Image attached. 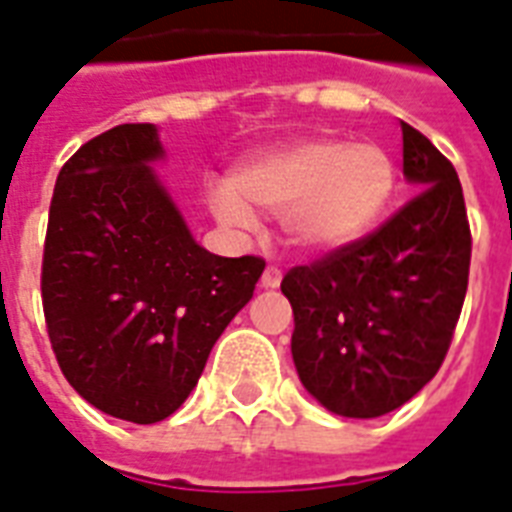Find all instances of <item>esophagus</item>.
I'll use <instances>...</instances> for the list:
<instances>
[{
	"mask_svg": "<svg viewBox=\"0 0 512 512\" xmlns=\"http://www.w3.org/2000/svg\"><path fill=\"white\" fill-rule=\"evenodd\" d=\"M283 280V272L277 267H267L264 269V275H261V288H277Z\"/></svg>",
	"mask_w": 512,
	"mask_h": 512,
	"instance_id": "1",
	"label": "esophagus"
}]
</instances>
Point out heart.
Returning a JSON list of instances; mask_svg holds the SVG:
<instances>
[{
	"instance_id": "1",
	"label": "heart",
	"mask_w": 512,
	"mask_h": 512,
	"mask_svg": "<svg viewBox=\"0 0 512 512\" xmlns=\"http://www.w3.org/2000/svg\"><path fill=\"white\" fill-rule=\"evenodd\" d=\"M395 192V162L376 141L301 138L240 162L211 192L213 216L253 229L251 208L280 216V232L301 253H331L374 227Z\"/></svg>"
}]
</instances>
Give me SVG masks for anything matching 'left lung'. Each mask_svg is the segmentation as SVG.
I'll use <instances>...</instances> for the list:
<instances>
[{
	"label": "left lung",
	"instance_id": "1",
	"mask_svg": "<svg viewBox=\"0 0 512 512\" xmlns=\"http://www.w3.org/2000/svg\"><path fill=\"white\" fill-rule=\"evenodd\" d=\"M400 130L417 197L280 283L301 384L339 417H382L414 398L438 374L467 293L473 240L457 170L419 130Z\"/></svg>",
	"mask_w": 512,
	"mask_h": 512
}]
</instances>
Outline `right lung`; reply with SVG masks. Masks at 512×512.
Wrapping results in <instances>:
<instances>
[{
    "label": "right lung",
    "instance_id": "1",
    "mask_svg": "<svg viewBox=\"0 0 512 512\" xmlns=\"http://www.w3.org/2000/svg\"><path fill=\"white\" fill-rule=\"evenodd\" d=\"M149 122L90 138L58 173L42 307L55 360L104 414L154 425L181 408L264 259L205 251L152 162Z\"/></svg>",
    "mask_w": 512,
    "mask_h": 512
}]
</instances>
